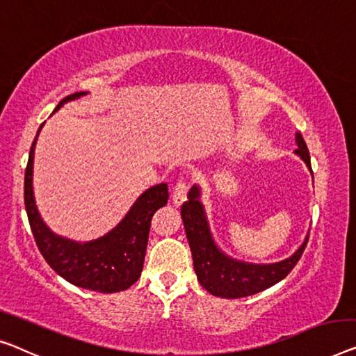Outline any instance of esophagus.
I'll list each match as a JSON object with an SVG mask.
<instances>
[{
    "label": "esophagus",
    "instance_id": "34e87169",
    "mask_svg": "<svg viewBox=\"0 0 356 356\" xmlns=\"http://www.w3.org/2000/svg\"><path fill=\"white\" fill-rule=\"evenodd\" d=\"M190 190V182L187 179H180L177 180V184L174 185V190H172V201L176 206H180L184 203L185 200H187V193Z\"/></svg>",
    "mask_w": 356,
    "mask_h": 356
}]
</instances>
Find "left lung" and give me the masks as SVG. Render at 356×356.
<instances>
[{
    "instance_id": "left-lung-1",
    "label": "left lung",
    "mask_w": 356,
    "mask_h": 356,
    "mask_svg": "<svg viewBox=\"0 0 356 356\" xmlns=\"http://www.w3.org/2000/svg\"><path fill=\"white\" fill-rule=\"evenodd\" d=\"M296 153L310 168V155L305 140L302 139L300 134H296ZM198 196V187L190 188L188 201L182 204L180 214H182L185 233H187L190 251H192L196 277L208 293L217 297H225V299H238V297L261 293V291L288 277V273L296 267V264L304 254L309 238L297 249L296 254L286 261L270 265L236 262L233 259L225 257L216 248Z\"/></svg>"
}]
</instances>
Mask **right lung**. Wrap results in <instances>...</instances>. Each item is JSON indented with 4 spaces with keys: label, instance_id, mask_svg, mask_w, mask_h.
Here are the masks:
<instances>
[{
    "label": "right lung",
    "instance_id": "add662e5",
    "mask_svg": "<svg viewBox=\"0 0 356 356\" xmlns=\"http://www.w3.org/2000/svg\"><path fill=\"white\" fill-rule=\"evenodd\" d=\"M84 94L86 92L67 95L57 104L56 110L60 108L62 104L78 99ZM35 144L36 137L31 144L25 169L24 200L30 229L42 257L56 273L79 288L105 294L127 289L140 278L152 217L168 203V185H155L142 193L124 219L120 222V225L99 240L84 243V245L65 240L47 229L36 211L33 187H31Z\"/></svg>",
    "mask_w": 356,
    "mask_h": 356
}]
</instances>
